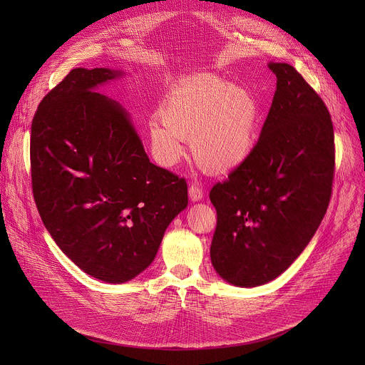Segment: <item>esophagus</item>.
Instances as JSON below:
<instances>
[{"label":"esophagus","mask_w":365,"mask_h":365,"mask_svg":"<svg viewBox=\"0 0 365 365\" xmlns=\"http://www.w3.org/2000/svg\"><path fill=\"white\" fill-rule=\"evenodd\" d=\"M202 197H204V192H202V189L200 186H197V185H190L189 186V198H190V201L197 202V201L202 200Z\"/></svg>","instance_id":"1"}]
</instances>
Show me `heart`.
I'll return each mask as SVG.
<instances>
[{
    "mask_svg": "<svg viewBox=\"0 0 365 365\" xmlns=\"http://www.w3.org/2000/svg\"><path fill=\"white\" fill-rule=\"evenodd\" d=\"M160 115L150 123V139L164 165L179 163L186 139L201 168L227 175L252 157L260 138L262 108L256 96L213 76L182 81Z\"/></svg>",
    "mask_w": 365,
    "mask_h": 365,
    "instance_id": "1",
    "label": "heart"
}]
</instances>
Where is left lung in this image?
<instances>
[{
  "instance_id": "8db88e82",
  "label": "left lung",
  "mask_w": 365,
  "mask_h": 365,
  "mask_svg": "<svg viewBox=\"0 0 365 365\" xmlns=\"http://www.w3.org/2000/svg\"><path fill=\"white\" fill-rule=\"evenodd\" d=\"M274 101L252 157L210 190L217 212L210 257L229 284L279 277L309 244L327 212L334 131L317 91L289 63H269Z\"/></svg>"
}]
</instances>
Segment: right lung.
<instances>
[{"label": "right lung", "instance_id": "right-lung-1", "mask_svg": "<svg viewBox=\"0 0 365 365\" xmlns=\"http://www.w3.org/2000/svg\"><path fill=\"white\" fill-rule=\"evenodd\" d=\"M118 76L72 69L31 125L32 192L46 229L81 271L110 284L146 269L187 205L186 180L152 164L128 112L96 91Z\"/></svg>", "mask_w": 365, "mask_h": 365}]
</instances>
